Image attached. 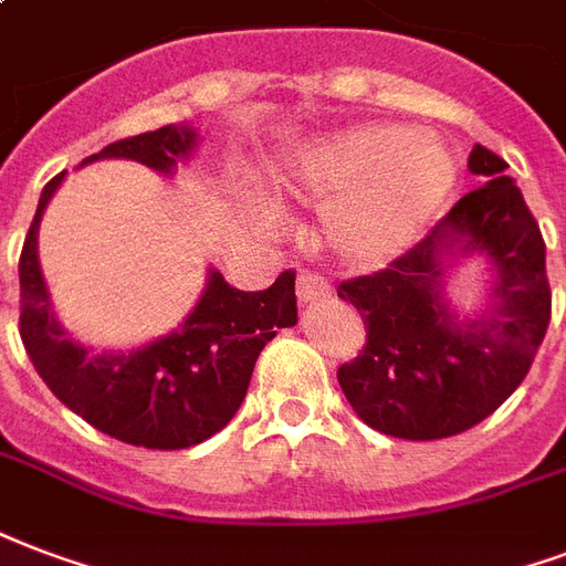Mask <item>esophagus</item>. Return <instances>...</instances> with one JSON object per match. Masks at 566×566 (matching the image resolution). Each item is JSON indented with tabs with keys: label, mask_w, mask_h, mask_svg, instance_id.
I'll list each match as a JSON object with an SVG mask.
<instances>
[{
	"label": "esophagus",
	"mask_w": 566,
	"mask_h": 566,
	"mask_svg": "<svg viewBox=\"0 0 566 566\" xmlns=\"http://www.w3.org/2000/svg\"><path fill=\"white\" fill-rule=\"evenodd\" d=\"M331 298L328 280L318 274H301L298 277V301L301 304H316V301Z\"/></svg>",
	"instance_id": "esophagus-1"
}]
</instances>
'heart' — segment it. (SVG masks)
I'll use <instances>...</instances> for the list:
<instances>
[{"instance_id":"obj_1","label":"heart","mask_w":566,"mask_h":566,"mask_svg":"<svg viewBox=\"0 0 566 566\" xmlns=\"http://www.w3.org/2000/svg\"><path fill=\"white\" fill-rule=\"evenodd\" d=\"M274 178L289 193L328 199L318 218L325 248L343 265L373 268L418 241L457 167L439 137L367 122L304 146Z\"/></svg>"}]
</instances>
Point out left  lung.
Segmentation results:
<instances>
[{"label":"left lung","mask_w":566,"mask_h":566,"mask_svg":"<svg viewBox=\"0 0 566 566\" xmlns=\"http://www.w3.org/2000/svg\"><path fill=\"white\" fill-rule=\"evenodd\" d=\"M480 185L385 271L339 283L367 325V346L337 369L367 427L409 441L448 439L490 418L528 376L552 316L546 244L507 164L474 146ZM483 258L488 304L460 314L447 274Z\"/></svg>","instance_id":"left-lung-1"}]
</instances>
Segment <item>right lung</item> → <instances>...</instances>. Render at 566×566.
Here are the masks:
<instances>
[{
    "mask_svg": "<svg viewBox=\"0 0 566 566\" xmlns=\"http://www.w3.org/2000/svg\"><path fill=\"white\" fill-rule=\"evenodd\" d=\"M197 143V127L167 125L109 143L80 167L122 157L172 176L178 164L190 160ZM62 181L65 172L41 190L20 256V337L38 376L74 415L125 444L181 450L211 439L248 397L268 339L298 322L295 274L283 271L262 292H241L229 286L218 268H208L197 307L178 328L146 346L95 352L56 318L38 259L41 218Z\"/></svg>",
    "mask_w": 566,
    "mask_h": 566,
    "instance_id": "1",
    "label": "right lung"
}]
</instances>
